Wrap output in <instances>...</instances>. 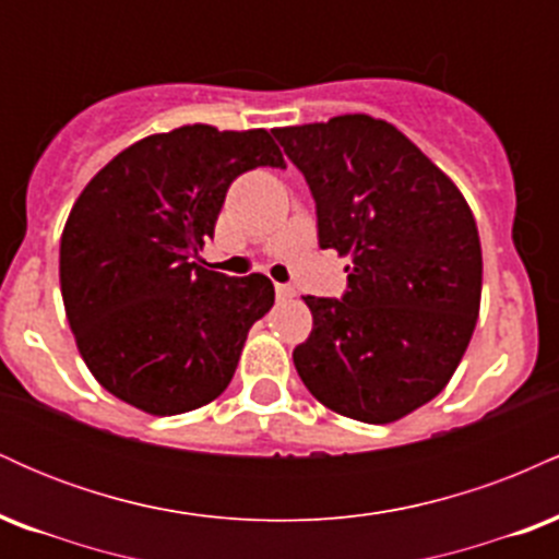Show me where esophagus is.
<instances>
[{"mask_svg":"<svg viewBox=\"0 0 559 559\" xmlns=\"http://www.w3.org/2000/svg\"><path fill=\"white\" fill-rule=\"evenodd\" d=\"M275 294L281 299H292L294 297V286L292 284H275Z\"/></svg>","mask_w":559,"mask_h":559,"instance_id":"34e87169","label":"esophagus"}]
</instances>
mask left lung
Segmentation results:
<instances>
[{"label":"left lung","instance_id":"obj_1","mask_svg":"<svg viewBox=\"0 0 559 559\" xmlns=\"http://www.w3.org/2000/svg\"><path fill=\"white\" fill-rule=\"evenodd\" d=\"M318 210V241L349 254L342 299L305 297L312 331L294 365L320 404L394 423L463 360L480 307V241L465 197L386 120L338 115L273 128Z\"/></svg>","mask_w":559,"mask_h":559}]
</instances>
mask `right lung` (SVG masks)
Masks as SVG:
<instances>
[{"mask_svg":"<svg viewBox=\"0 0 559 559\" xmlns=\"http://www.w3.org/2000/svg\"><path fill=\"white\" fill-rule=\"evenodd\" d=\"M286 168L265 128L181 126L112 157L70 210L60 286L75 344L110 394L150 415L221 396L247 333L273 307L267 275L194 260L241 173Z\"/></svg>","mask_w":559,"mask_h":559,"instance_id":"add662e5","label":"right lung"}]
</instances>
